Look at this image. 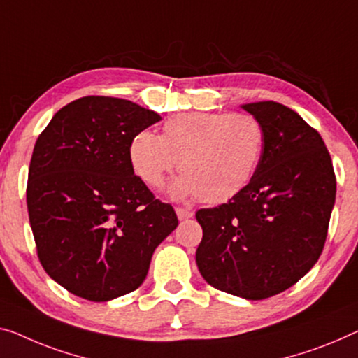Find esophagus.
Wrapping results in <instances>:
<instances>
[{"label": "esophagus", "mask_w": 358, "mask_h": 358, "mask_svg": "<svg viewBox=\"0 0 358 358\" xmlns=\"http://www.w3.org/2000/svg\"><path fill=\"white\" fill-rule=\"evenodd\" d=\"M175 212H177V217L180 218V220H186V218H191L194 215V212L191 209H185V207H177L175 209Z\"/></svg>", "instance_id": "esophagus-1"}]
</instances>
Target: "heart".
<instances>
[{"label": "heart", "instance_id": "1", "mask_svg": "<svg viewBox=\"0 0 358 358\" xmlns=\"http://www.w3.org/2000/svg\"><path fill=\"white\" fill-rule=\"evenodd\" d=\"M262 145V127L252 115L181 112L165 120L162 135L138 131L128 159L133 172L151 188H161L178 165L183 173L170 188L173 197L199 194L207 204H218L248 185Z\"/></svg>", "mask_w": 358, "mask_h": 358}]
</instances>
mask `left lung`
<instances>
[{
    "label": "left lung",
    "mask_w": 358,
    "mask_h": 358,
    "mask_svg": "<svg viewBox=\"0 0 358 358\" xmlns=\"http://www.w3.org/2000/svg\"><path fill=\"white\" fill-rule=\"evenodd\" d=\"M264 131L249 183L227 204L196 212V264L218 291L262 301L302 278L322 254L336 199L331 157L320 133L275 101L243 104Z\"/></svg>",
    "instance_id": "obj_1"
}]
</instances>
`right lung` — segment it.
<instances>
[{"instance_id": "obj_1", "label": "right lung", "mask_w": 358, "mask_h": 358, "mask_svg": "<svg viewBox=\"0 0 358 358\" xmlns=\"http://www.w3.org/2000/svg\"><path fill=\"white\" fill-rule=\"evenodd\" d=\"M159 120L131 101L85 96L57 110L35 143L27 209L36 252L72 294L106 302L138 289L178 225L128 159L131 138Z\"/></svg>"}]
</instances>
